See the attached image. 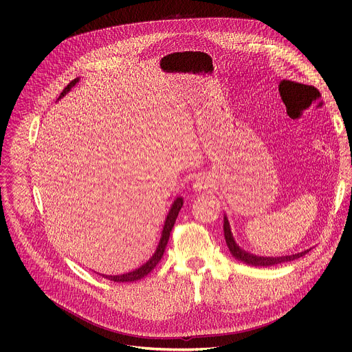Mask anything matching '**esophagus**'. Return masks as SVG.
<instances>
[{
  "instance_id": "34e87169",
  "label": "esophagus",
  "mask_w": 352,
  "mask_h": 352,
  "mask_svg": "<svg viewBox=\"0 0 352 352\" xmlns=\"http://www.w3.org/2000/svg\"><path fill=\"white\" fill-rule=\"evenodd\" d=\"M212 184L208 178L205 177H199L196 178V181L193 182V190L195 192H205V190H210Z\"/></svg>"
}]
</instances>
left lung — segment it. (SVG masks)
Wrapping results in <instances>:
<instances>
[{"mask_svg": "<svg viewBox=\"0 0 352 352\" xmlns=\"http://www.w3.org/2000/svg\"><path fill=\"white\" fill-rule=\"evenodd\" d=\"M223 228H224V238H226V242H227V246L230 249L231 255L249 265V266H274V265H280V263H284V262H291V261H295L300 256L307 255L311 249H307L304 250V252H299V254H295V255H285V256H256L254 254H249L246 252L245 249L239 248V245L235 242L234 236H232V232H231V227H230V223H228V219L227 216L224 214V224H223Z\"/></svg>", "mask_w": 352, "mask_h": 352, "instance_id": "left-lung-1", "label": "left lung"}]
</instances>
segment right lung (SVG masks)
Wrapping results in <instances>:
<instances>
[{
    "instance_id": "add662e5",
    "label": "right lung",
    "mask_w": 352,
    "mask_h": 352,
    "mask_svg": "<svg viewBox=\"0 0 352 352\" xmlns=\"http://www.w3.org/2000/svg\"><path fill=\"white\" fill-rule=\"evenodd\" d=\"M78 82H79V78H76V79H74L72 82H69V85H68V86L63 90V93L60 94L58 100H60L61 97H64ZM182 205H184V199H182L181 196H178V197L174 200V202H173L171 209L168 210V214H167V217H166L164 227H163V231H162V236H160V241H159V245H157V248H156V250H155V254L152 255V258H150L146 263H143L140 267H138V269H135V270H132V272L124 273V274H117V276L100 274V273H98V274L103 276V277L107 278V280L114 281V283H131V281H136V280H140V278H143L144 276H147L150 272H152V270L156 267V265H157V263L162 261V258H163V254H164V250H166L167 242H168V239H170V232H171V230H173V227H174V224H175V220H177V217H178V213H179Z\"/></svg>"
}]
</instances>
